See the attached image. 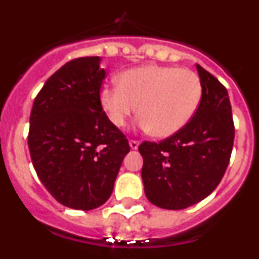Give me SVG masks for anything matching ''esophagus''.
I'll return each instance as SVG.
<instances>
[{
  "instance_id": "34e87169",
  "label": "esophagus",
  "mask_w": 259,
  "mask_h": 259,
  "mask_svg": "<svg viewBox=\"0 0 259 259\" xmlns=\"http://www.w3.org/2000/svg\"><path fill=\"white\" fill-rule=\"evenodd\" d=\"M139 145H140V141H137V140H131V141H130V146H131V149L136 150L137 148H139Z\"/></svg>"
}]
</instances>
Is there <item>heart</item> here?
I'll return each mask as SVG.
<instances>
[{
    "mask_svg": "<svg viewBox=\"0 0 259 259\" xmlns=\"http://www.w3.org/2000/svg\"><path fill=\"white\" fill-rule=\"evenodd\" d=\"M201 96L202 84L194 71L146 65L123 71L118 85L101 89L100 101L115 127H124L139 107L141 127L158 137H168L188 124Z\"/></svg>",
    "mask_w": 259,
    "mask_h": 259,
    "instance_id": "1",
    "label": "heart"
}]
</instances>
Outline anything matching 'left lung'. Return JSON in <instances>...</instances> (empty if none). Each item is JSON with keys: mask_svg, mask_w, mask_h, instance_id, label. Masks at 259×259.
<instances>
[{"mask_svg": "<svg viewBox=\"0 0 259 259\" xmlns=\"http://www.w3.org/2000/svg\"><path fill=\"white\" fill-rule=\"evenodd\" d=\"M202 84L198 109L179 132L139 146L146 198L158 207L182 210L207 197L230 163L235 125L227 89L196 65Z\"/></svg>", "mask_w": 259, "mask_h": 259, "instance_id": "8db88e82", "label": "left lung"}]
</instances>
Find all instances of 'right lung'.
Returning <instances> with one entry per match:
<instances>
[{
    "label": "right lung",
    "instance_id": "obj_1",
    "mask_svg": "<svg viewBox=\"0 0 259 259\" xmlns=\"http://www.w3.org/2000/svg\"><path fill=\"white\" fill-rule=\"evenodd\" d=\"M100 57L72 59L45 81L29 116L28 148L38 179L65 206L93 210L113 193L127 137L102 110Z\"/></svg>",
    "mask_w": 259,
    "mask_h": 259
}]
</instances>
